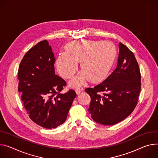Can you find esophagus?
<instances>
[{
    "label": "esophagus",
    "instance_id": "1",
    "mask_svg": "<svg viewBox=\"0 0 158 158\" xmlns=\"http://www.w3.org/2000/svg\"><path fill=\"white\" fill-rule=\"evenodd\" d=\"M83 90V89H80V88H76V94H80V93L81 92V91H82Z\"/></svg>",
    "mask_w": 158,
    "mask_h": 158
}]
</instances>
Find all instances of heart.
I'll return each instance as SVG.
<instances>
[{
    "label": "heart",
    "instance_id": "1",
    "mask_svg": "<svg viewBox=\"0 0 158 158\" xmlns=\"http://www.w3.org/2000/svg\"><path fill=\"white\" fill-rule=\"evenodd\" d=\"M66 53L57 58V70L65 79L73 77L81 62V73L70 82L80 85L90 79L98 82L106 77L117 56V50L111 43L83 40L73 41L65 46Z\"/></svg>",
    "mask_w": 158,
    "mask_h": 158
}]
</instances>
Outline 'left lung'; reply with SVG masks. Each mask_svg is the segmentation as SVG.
<instances>
[{"mask_svg":"<svg viewBox=\"0 0 158 158\" xmlns=\"http://www.w3.org/2000/svg\"><path fill=\"white\" fill-rule=\"evenodd\" d=\"M117 68L102 83L85 89L91 97L88 109L93 120L100 124H116L132 113L141 89L139 64L132 52L119 44Z\"/></svg>","mask_w":158,"mask_h":158,"instance_id":"left-lung-1","label":"left lung"}]
</instances>
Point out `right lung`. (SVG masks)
Here are the masks:
<instances>
[{"mask_svg":"<svg viewBox=\"0 0 158 158\" xmlns=\"http://www.w3.org/2000/svg\"><path fill=\"white\" fill-rule=\"evenodd\" d=\"M55 58L47 40H43L24 55L18 69V91L32 121L54 128L66 120L76 92H60L66 82L55 74Z\"/></svg>","mask_w":158,"mask_h":158,"instance_id":"add662e5","label":"right lung"}]
</instances>
